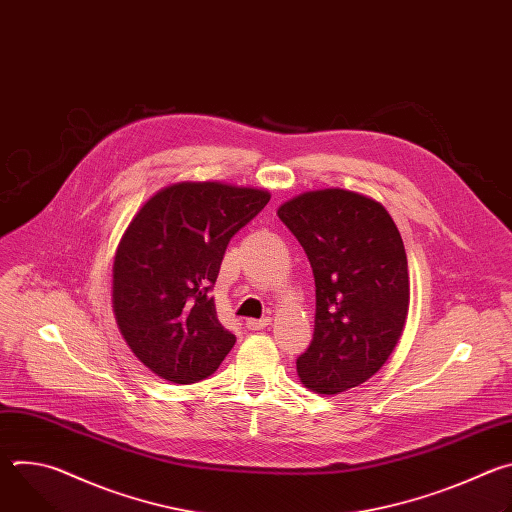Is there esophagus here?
I'll return each mask as SVG.
<instances>
[{
  "label": "esophagus",
  "instance_id": "1",
  "mask_svg": "<svg viewBox=\"0 0 512 512\" xmlns=\"http://www.w3.org/2000/svg\"><path fill=\"white\" fill-rule=\"evenodd\" d=\"M271 324V318H263V320H247L245 322V328L247 330H251V332H255V330H263V328H267Z\"/></svg>",
  "mask_w": 512,
  "mask_h": 512
}]
</instances>
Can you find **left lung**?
Here are the masks:
<instances>
[{
	"label": "left lung",
	"instance_id": "1",
	"mask_svg": "<svg viewBox=\"0 0 512 512\" xmlns=\"http://www.w3.org/2000/svg\"><path fill=\"white\" fill-rule=\"evenodd\" d=\"M277 216L316 281L314 338L296 362L298 377L320 395L358 387L383 367L407 320L403 239L383 204L342 188L304 192Z\"/></svg>",
	"mask_w": 512,
	"mask_h": 512
}]
</instances>
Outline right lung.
Wrapping results in <instances>:
<instances>
[{
	"label": "right lung",
	"mask_w": 512,
	"mask_h": 512,
	"mask_svg": "<svg viewBox=\"0 0 512 512\" xmlns=\"http://www.w3.org/2000/svg\"><path fill=\"white\" fill-rule=\"evenodd\" d=\"M269 198L257 188L178 182L133 216L113 261V312L133 354L158 377L202 381L235 346L210 291L229 241Z\"/></svg>",
	"instance_id": "add662e5"
}]
</instances>
